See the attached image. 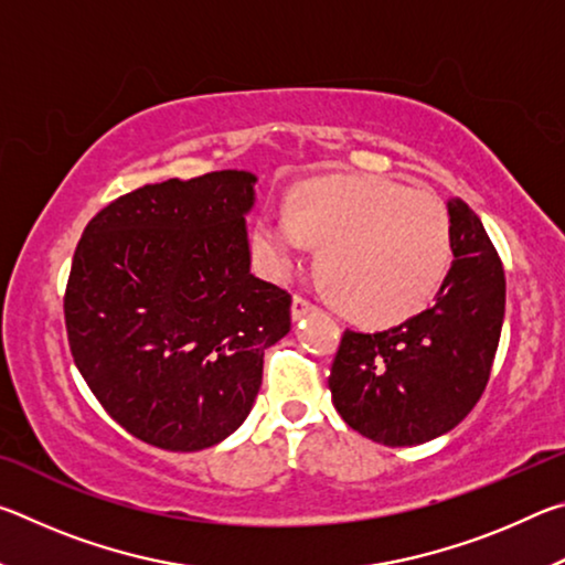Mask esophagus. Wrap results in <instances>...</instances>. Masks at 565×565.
<instances>
[{
    "label": "esophagus",
    "instance_id": "34e87169",
    "mask_svg": "<svg viewBox=\"0 0 565 565\" xmlns=\"http://www.w3.org/2000/svg\"><path fill=\"white\" fill-rule=\"evenodd\" d=\"M309 311H313V303L306 301L303 296H294V301H291V317H294V321L303 319Z\"/></svg>",
    "mask_w": 565,
    "mask_h": 565
}]
</instances>
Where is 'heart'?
<instances>
[{
	"label": "heart",
	"mask_w": 565,
	"mask_h": 565,
	"mask_svg": "<svg viewBox=\"0 0 565 565\" xmlns=\"http://www.w3.org/2000/svg\"><path fill=\"white\" fill-rule=\"evenodd\" d=\"M311 244L343 311L361 323L404 321L426 309L448 271V216L434 194L351 174L309 179L286 209H266L254 246L266 274L286 281Z\"/></svg>",
	"instance_id": "obj_1"
}]
</instances>
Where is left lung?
I'll use <instances>...</instances> for the list:
<instances>
[{
  "mask_svg": "<svg viewBox=\"0 0 565 565\" xmlns=\"http://www.w3.org/2000/svg\"><path fill=\"white\" fill-rule=\"evenodd\" d=\"M451 269L431 309L394 329L343 331L329 388L341 418L384 446L426 444L471 414L499 349L505 279L481 218L448 199Z\"/></svg>",
  "mask_w": 565,
  "mask_h": 565,
  "instance_id": "obj_1",
  "label": "left lung"
}]
</instances>
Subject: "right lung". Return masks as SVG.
I'll return each mask as SVG.
<instances>
[{
	"label": "right lung",
	"instance_id": "right-lung-1",
	"mask_svg": "<svg viewBox=\"0 0 565 565\" xmlns=\"http://www.w3.org/2000/svg\"><path fill=\"white\" fill-rule=\"evenodd\" d=\"M256 179H169L92 218L64 296L76 369L107 414L164 451L232 436L262 388L264 351L291 331V296L252 274Z\"/></svg>",
	"mask_w": 565,
	"mask_h": 565
}]
</instances>
